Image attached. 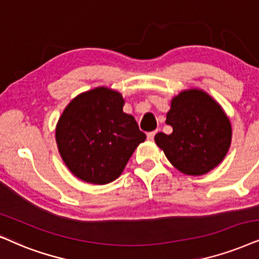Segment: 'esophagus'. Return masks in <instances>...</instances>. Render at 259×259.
<instances>
[{
	"instance_id": "obj_1",
	"label": "esophagus",
	"mask_w": 259,
	"mask_h": 259,
	"mask_svg": "<svg viewBox=\"0 0 259 259\" xmlns=\"http://www.w3.org/2000/svg\"><path fill=\"white\" fill-rule=\"evenodd\" d=\"M159 130H154V132H150L148 133V135H147V139H148L149 141H153L154 140V136L156 135V133H158Z\"/></svg>"
}]
</instances>
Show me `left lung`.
<instances>
[{
  "label": "left lung",
  "mask_w": 259,
  "mask_h": 259,
  "mask_svg": "<svg viewBox=\"0 0 259 259\" xmlns=\"http://www.w3.org/2000/svg\"><path fill=\"white\" fill-rule=\"evenodd\" d=\"M166 124L173 127L172 134L158 133L154 140L169 162L185 175H205L230 149V119L220 104L202 90L183 91L173 98Z\"/></svg>",
  "instance_id": "obj_1"
}]
</instances>
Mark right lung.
Segmentation results:
<instances>
[{"label":"right lung","mask_w":259,"mask_h":259,"mask_svg":"<svg viewBox=\"0 0 259 259\" xmlns=\"http://www.w3.org/2000/svg\"><path fill=\"white\" fill-rule=\"evenodd\" d=\"M123 105L118 92L97 87L74 98L58 119V152L81 181L98 185L113 182L146 140L135 118L123 112Z\"/></svg>","instance_id":"right-lung-1"}]
</instances>
